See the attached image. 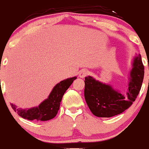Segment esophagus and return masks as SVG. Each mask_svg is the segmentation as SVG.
Instances as JSON below:
<instances>
[{"mask_svg": "<svg viewBox=\"0 0 149 149\" xmlns=\"http://www.w3.org/2000/svg\"><path fill=\"white\" fill-rule=\"evenodd\" d=\"M88 70H85V69H83V70H80L79 71V76L80 78H85V76H87L88 75Z\"/></svg>", "mask_w": 149, "mask_h": 149, "instance_id": "1", "label": "esophagus"}]
</instances>
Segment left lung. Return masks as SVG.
<instances>
[{
  "label": "left lung",
  "instance_id": "1",
  "mask_svg": "<svg viewBox=\"0 0 149 149\" xmlns=\"http://www.w3.org/2000/svg\"><path fill=\"white\" fill-rule=\"evenodd\" d=\"M144 76L141 54L135 57L131 71L127 96L125 97L109 85L91 76L85 78V99L89 109L97 117L109 118L121 113L131 107L139 95Z\"/></svg>",
  "mask_w": 149,
  "mask_h": 149
}]
</instances>
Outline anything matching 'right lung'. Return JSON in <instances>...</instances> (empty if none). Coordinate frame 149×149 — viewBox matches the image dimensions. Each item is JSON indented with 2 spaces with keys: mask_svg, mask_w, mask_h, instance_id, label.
Segmentation results:
<instances>
[{
  "mask_svg": "<svg viewBox=\"0 0 149 149\" xmlns=\"http://www.w3.org/2000/svg\"><path fill=\"white\" fill-rule=\"evenodd\" d=\"M76 77L68 78L62 80L53 88L48 98L42 102L38 107L33 108L28 110H22L17 109L15 105L11 104V107L18 115L24 119L36 120L46 121L52 119L57 114L59 109V106L61 102L63 95L66 90L72 84L73 80H76Z\"/></svg>",
  "mask_w": 149,
  "mask_h": 149,
  "instance_id": "right-lung-1",
  "label": "right lung"
}]
</instances>
